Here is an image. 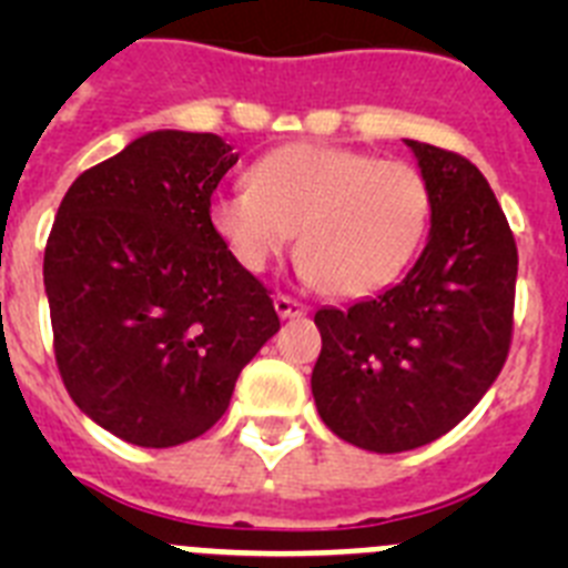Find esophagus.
Returning <instances> with one entry per match:
<instances>
[{"label":"esophagus","mask_w":568,"mask_h":568,"mask_svg":"<svg viewBox=\"0 0 568 568\" xmlns=\"http://www.w3.org/2000/svg\"><path fill=\"white\" fill-rule=\"evenodd\" d=\"M273 307L278 313V318H301V315H307V307L301 301L290 298V295H275Z\"/></svg>","instance_id":"esophagus-1"}]
</instances>
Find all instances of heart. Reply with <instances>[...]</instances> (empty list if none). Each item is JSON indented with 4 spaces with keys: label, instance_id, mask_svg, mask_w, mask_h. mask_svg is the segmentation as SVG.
Masks as SVG:
<instances>
[{
    "label": "heart",
    "instance_id": "heart-1",
    "mask_svg": "<svg viewBox=\"0 0 568 568\" xmlns=\"http://www.w3.org/2000/svg\"><path fill=\"white\" fill-rule=\"evenodd\" d=\"M210 224L247 273L273 267L298 233L304 275L361 298L413 264L429 227V187L413 164L298 142L261 155L250 187L215 195Z\"/></svg>",
    "mask_w": 568,
    "mask_h": 568
}]
</instances>
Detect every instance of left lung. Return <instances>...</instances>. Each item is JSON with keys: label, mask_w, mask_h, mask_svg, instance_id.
I'll return each instance as SVG.
<instances>
[{"label": "left lung", "mask_w": 568, "mask_h": 568, "mask_svg": "<svg viewBox=\"0 0 568 568\" xmlns=\"http://www.w3.org/2000/svg\"><path fill=\"white\" fill-rule=\"evenodd\" d=\"M429 187V235L375 298L315 313L313 398L346 444L393 455L433 444L486 395L511 341L518 247L489 182L464 155L406 139Z\"/></svg>", "instance_id": "1"}]
</instances>
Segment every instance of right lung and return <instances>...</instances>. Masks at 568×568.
<instances>
[{
    "label": "right lung",
    "mask_w": 568,
    "mask_h": 568,
    "mask_svg": "<svg viewBox=\"0 0 568 568\" xmlns=\"http://www.w3.org/2000/svg\"><path fill=\"white\" fill-rule=\"evenodd\" d=\"M235 162L222 135L153 130L84 170L59 204L44 247L59 373L79 409L128 444L207 433L281 327L210 224Z\"/></svg>",
    "instance_id": "add662e5"
}]
</instances>
